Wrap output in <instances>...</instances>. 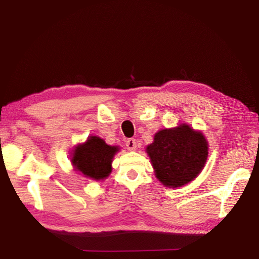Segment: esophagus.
<instances>
[{
    "label": "esophagus",
    "instance_id": "esophagus-1",
    "mask_svg": "<svg viewBox=\"0 0 259 259\" xmlns=\"http://www.w3.org/2000/svg\"><path fill=\"white\" fill-rule=\"evenodd\" d=\"M125 146H126V149H128L129 151H135L136 150V147H137V142H136L135 139L130 138V139L126 140Z\"/></svg>",
    "mask_w": 259,
    "mask_h": 259
}]
</instances>
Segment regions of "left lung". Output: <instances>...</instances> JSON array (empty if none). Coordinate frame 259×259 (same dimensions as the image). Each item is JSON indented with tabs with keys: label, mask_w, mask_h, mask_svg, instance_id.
<instances>
[{
	"label": "left lung",
	"mask_w": 259,
	"mask_h": 259,
	"mask_svg": "<svg viewBox=\"0 0 259 259\" xmlns=\"http://www.w3.org/2000/svg\"><path fill=\"white\" fill-rule=\"evenodd\" d=\"M146 152L157 179L164 187L178 188L202 171L208 158V141L201 131L180 123L159 130Z\"/></svg>",
	"instance_id": "left-lung-1"
}]
</instances>
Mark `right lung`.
Masks as SVG:
<instances>
[{
  "label": "right lung",
  "instance_id": "right-lung-1",
  "mask_svg": "<svg viewBox=\"0 0 259 259\" xmlns=\"http://www.w3.org/2000/svg\"><path fill=\"white\" fill-rule=\"evenodd\" d=\"M120 147L107 145L98 136H90L88 139L74 146L71 152V163L76 172L92 180H104L112 171L114 155Z\"/></svg>",
  "mask_w": 259,
  "mask_h": 259
}]
</instances>
